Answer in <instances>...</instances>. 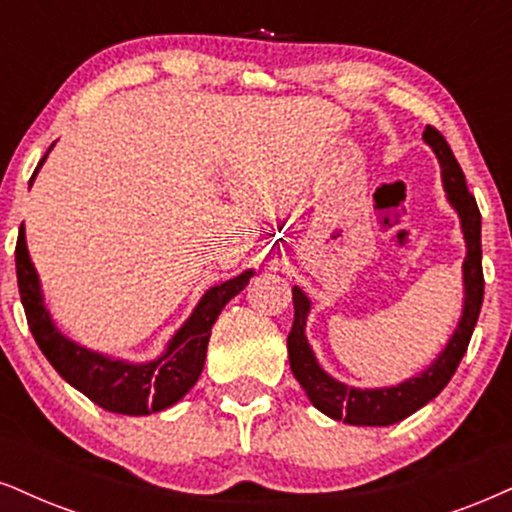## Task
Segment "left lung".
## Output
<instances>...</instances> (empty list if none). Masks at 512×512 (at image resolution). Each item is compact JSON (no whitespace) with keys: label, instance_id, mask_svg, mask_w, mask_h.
I'll list each match as a JSON object with an SVG mask.
<instances>
[{"label":"left lung","instance_id":"left-lung-1","mask_svg":"<svg viewBox=\"0 0 512 512\" xmlns=\"http://www.w3.org/2000/svg\"><path fill=\"white\" fill-rule=\"evenodd\" d=\"M422 140L430 144L434 154H437L446 197H449L451 206L458 211L460 230H463L465 246H468V254H465L463 261V315H460L458 327L453 330L446 349L420 375L410 377V380L396 384V387H349V384L327 375L318 361H315V353L306 339V318L308 311H311V301H308V296L299 287L292 289L294 325L287 337V351L296 382L304 387L306 396L320 413L330 415L334 420L349 422V425L387 427L413 415L425 403H430L449 384L453 372L463 361L472 330L477 325L479 308H482V216H479L477 201L468 192L463 168L458 166L456 156H453L444 135L437 128H432V125H427L425 132H422Z\"/></svg>","mask_w":512,"mask_h":512}]
</instances>
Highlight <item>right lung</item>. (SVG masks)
Returning a JSON list of instances; mask_svg holds the SVG:
<instances>
[{"mask_svg":"<svg viewBox=\"0 0 512 512\" xmlns=\"http://www.w3.org/2000/svg\"><path fill=\"white\" fill-rule=\"evenodd\" d=\"M52 147L47 149V154ZM47 154H44V159H47ZM44 159L37 163L30 185H33ZM16 277L30 332H33L44 358L52 363V368L63 380L111 413L151 415L178 403L197 384L201 370H204L211 327L227 301L249 285V277H254V270H244L242 275L208 289L192 315L185 320V325L173 334L166 351L149 363H128L121 358H109L104 353L90 351L71 342L56 330L52 315L44 306L40 277H37V270L30 261L23 225L18 230L16 242Z\"/></svg>","mask_w":512,"mask_h":512,"instance_id":"1","label":"right lung"}]
</instances>
